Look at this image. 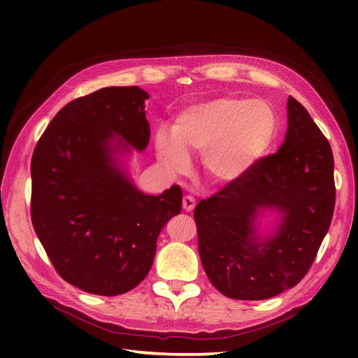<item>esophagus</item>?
<instances>
[{"label":"esophagus","mask_w":358,"mask_h":358,"mask_svg":"<svg viewBox=\"0 0 358 358\" xmlns=\"http://www.w3.org/2000/svg\"><path fill=\"white\" fill-rule=\"evenodd\" d=\"M182 204H183V209L187 212H191L194 208H196V199H192L191 196H185L182 200Z\"/></svg>","instance_id":"obj_1"}]
</instances>
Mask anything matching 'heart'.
<instances>
[{"mask_svg":"<svg viewBox=\"0 0 358 358\" xmlns=\"http://www.w3.org/2000/svg\"><path fill=\"white\" fill-rule=\"evenodd\" d=\"M278 115L264 100L220 96L183 109L171 137L159 129L155 152L171 175L189 167L191 155H203L206 176L221 185L242 180L273 145Z\"/></svg>","mask_w":358,"mask_h":358,"instance_id":"obj_1","label":"heart"}]
</instances>
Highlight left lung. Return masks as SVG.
I'll return each instance as SVG.
<instances>
[{
	"instance_id": "8db88e82",
	"label": "left lung",
	"mask_w": 358,
	"mask_h": 358,
	"mask_svg": "<svg viewBox=\"0 0 358 358\" xmlns=\"http://www.w3.org/2000/svg\"><path fill=\"white\" fill-rule=\"evenodd\" d=\"M287 112L278 152L194 210L204 272L230 299L264 300L297 285L331 222L336 188L329 140L292 96ZM266 213L278 220L262 235L257 220Z\"/></svg>"
}]
</instances>
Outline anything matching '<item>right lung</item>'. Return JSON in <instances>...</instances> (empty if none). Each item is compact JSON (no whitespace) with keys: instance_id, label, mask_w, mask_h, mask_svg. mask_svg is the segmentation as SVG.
<instances>
[{"instance_id":"add662e5","label":"right lung","mask_w":358,"mask_h":358,"mask_svg":"<svg viewBox=\"0 0 358 358\" xmlns=\"http://www.w3.org/2000/svg\"><path fill=\"white\" fill-rule=\"evenodd\" d=\"M138 86H109L64 106L31 159V220L69 284L96 296L137 287L152 267L157 239L180 213L182 189H137L125 159L150 137Z\"/></svg>"}]
</instances>
